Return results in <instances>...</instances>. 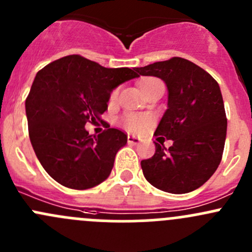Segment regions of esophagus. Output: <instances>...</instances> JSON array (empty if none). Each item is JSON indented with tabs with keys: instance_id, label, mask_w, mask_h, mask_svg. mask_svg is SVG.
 Here are the masks:
<instances>
[{
	"instance_id": "obj_1",
	"label": "esophagus",
	"mask_w": 252,
	"mask_h": 252,
	"mask_svg": "<svg viewBox=\"0 0 252 252\" xmlns=\"http://www.w3.org/2000/svg\"><path fill=\"white\" fill-rule=\"evenodd\" d=\"M128 142L130 145H138L140 144V139L136 138V136L134 135H128Z\"/></svg>"
}]
</instances>
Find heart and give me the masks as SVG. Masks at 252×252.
<instances>
[{
    "label": "heart",
    "instance_id": "obj_1",
    "mask_svg": "<svg viewBox=\"0 0 252 252\" xmlns=\"http://www.w3.org/2000/svg\"><path fill=\"white\" fill-rule=\"evenodd\" d=\"M158 83H161V81L156 78H149V79H145V80H142L140 83V88H141L142 93L145 94L147 90H150L152 86H155L156 84H158ZM118 94H119L118 89H114V90L112 91V94L110 96V100L112 101V102L117 100V97H118ZM149 123H150V118L147 116H136V114H130V116H126V118L123 119L124 126H126L129 131H140Z\"/></svg>",
    "mask_w": 252,
    "mask_h": 252
}]
</instances>
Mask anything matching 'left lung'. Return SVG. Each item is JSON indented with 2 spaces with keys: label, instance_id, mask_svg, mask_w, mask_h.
<instances>
[{
  "label": "left lung",
  "instance_id": "left-lung-1",
  "mask_svg": "<svg viewBox=\"0 0 252 252\" xmlns=\"http://www.w3.org/2000/svg\"><path fill=\"white\" fill-rule=\"evenodd\" d=\"M139 75L157 77L168 89V108L155 135L156 152L142 159L147 182L162 191L185 194L204 185L222 159L227 117L220 85L206 70L173 57L135 68ZM164 138L174 145L166 149Z\"/></svg>",
  "mask_w": 252,
  "mask_h": 252
}]
</instances>
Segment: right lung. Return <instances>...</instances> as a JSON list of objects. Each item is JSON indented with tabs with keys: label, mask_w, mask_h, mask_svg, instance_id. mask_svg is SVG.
I'll list each match as a JSON object with an SVG mask.
<instances>
[{
	"label": "right lung",
	"mask_w": 252,
	"mask_h": 252,
	"mask_svg": "<svg viewBox=\"0 0 252 252\" xmlns=\"http://www.w3.org/2000/svg\"><path fill=\"white\" fill-rule=\"evenodd\" d=\"M134 70L70 55L37 72L25 100L29 138L41 166L63 187L89 189L111 174L128 136L110 126L93 136L85 124L102 122L112 90L138 78Z\"/></svg>",
	"instance_id": "right-lung-1"
}]
</instances>
